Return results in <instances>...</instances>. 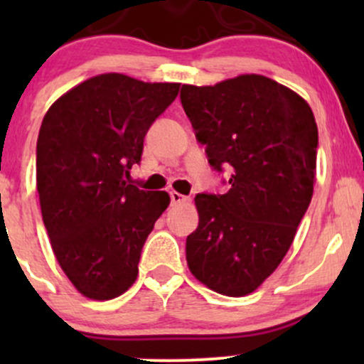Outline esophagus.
I'll list each match as a JSON object with an SVG mask.
<instances>
[{
    "instance_id": "1",
    "label": "esophagus",
    "mask_w": 364,
    "mask_h": 364,
    "mask_svg": "<svg viewBox=\"0 0 364 364\" xmlns=\"http://www.w3.org/2000/svg\"><path fill=\"white\" fill-rule=\"evenodd\" d=\"M171 205H179V203H186L188 202V196L178 193V191H171Z\"/></svg>"
}]
</instances>
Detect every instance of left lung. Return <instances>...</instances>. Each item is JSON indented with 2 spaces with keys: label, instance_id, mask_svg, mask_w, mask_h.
<instances>
[{
  "label": "left lung",
  "instance_id": "8db88e82",
  "mask_svg": "<svg viewBox=\"0 0 364 364\" xmlns=\"http://www.w3.org/2000/svg\"><path fill=\"white\" fill-rule=\"evenodd\" d=\"M179 97L210 168L231 173L224 195L195 196L200 220L186 237L188 267L219 294H250L286 257L311 202L315 116L296 92L262 75L183 85Z\"/></svg>",
  "mask_w": 364,
  "mask_h": 364
}]
</instances>
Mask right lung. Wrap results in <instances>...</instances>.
Masks as SVG:
<instances>
[{
	"label": "right lung",
	"mask_w": 364,
	"mask_h": 364,
	"mask_svg": "<svg viewBox=\"0 0 364 364\" xmlns=\"http://www.w3.org/2000/svg\"><path fill=\"white\" fill-rule=\"evenodd\" d=\"M178 92L179 83L106 73L46 112L36 157L41 212L58 263L87 298H118L136 281L141 248L169 195L127 178L140 164L149 128Z\"/></svg>",
	"instance_id": "1"
}]
</instances>
